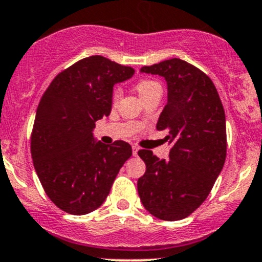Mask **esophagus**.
Segmentation results:
<instances>
[{
	"mask_svg": "<svg viewBox=\"0 0 262 262\" xmlns=\"http://www.w3.org/2000/svg\"><path fill=\"white\" fill-rule=\"evenodd\" d=\"M132 149H133V155H134V156L138 155V150H139V148H138V147H137V146H133V147H132Z\"/></svg>",
	"mask_w": 262,
	"mask_h": 262,
	"instance_id": "34e87169",
	"label": "esophagus"
}]
</instances>
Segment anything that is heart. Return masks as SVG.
<instances>
[{"label":"heart","mask_w":262,"mask_h":262,"mask_svg":"<svg viewBox=\"0 0 262 262\" xmlns=\"http://www.w3.org/2000/svg\"><path fill=\"white\" fill-rule=\"evenodd\" d=\"M134 89L138 92L139 96L146 101L148 97L152 96L156 91H161V86L158 82L149 80V78H142V80L137 81L136 84H134ZM120 99V90L115 89L113 91V101L116 102Z\"/></svg>","instance_id":"heart-1"}]
</instances>
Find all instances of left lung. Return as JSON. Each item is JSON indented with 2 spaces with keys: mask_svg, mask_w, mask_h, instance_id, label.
Instances as JSON below:
<instances>
[{
  "mask_svg": "<svg viewBox=\"0 0 262 262\" xmlns=\"http://www.w3.org/2000/svg\"><path fill=\"white\" fill-rule=\"evenodd\" d=\"M142 72L160 75L168 87L167 104L157 130H167L170 160L152 150L138 155L146 172L138 179L144 208L162 221L186 218L204 203L227 156L226 114L213 81L180 58L144 66Z\"/></svg>",
  "mask_w": 262,
  "mask_h": 262,
  "instance_id": "obj_1",
  "label": "left lung"
}]
</instances>
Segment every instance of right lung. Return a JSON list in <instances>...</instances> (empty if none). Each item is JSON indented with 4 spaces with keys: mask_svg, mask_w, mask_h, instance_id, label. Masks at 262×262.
Segmentation results:
<instances>
[{
    "mask_svg": "<svg viewBox=\"0 0 262 262\" xmlns=\"http://www.w3.org/2000/svg\"><path fill=\"white\" fill-rule=\"evenodd\" d=\"M134 70L91 55L58 73L41 96L30 138L36 175L59 209L73 215L94 212L105 202L130 144L95 142V123L112 112L113 86Z\"/></svg>",
    "mask_w": 262,
    "mask_h": 262,
    "instance_id": "obj_1",
    "label": "right lung"
}]
</instances>
